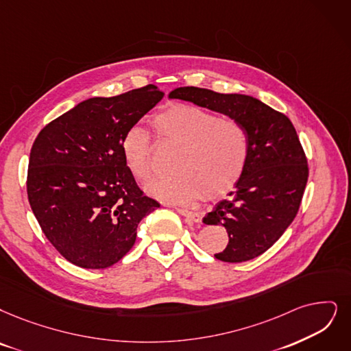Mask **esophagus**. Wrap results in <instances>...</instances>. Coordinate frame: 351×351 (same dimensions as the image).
<instances>
[{"label": "esophagus", "mask_w": 351, "mask_h": 351, "mask_svg": "<svg viewBox=\"0 0 351 351\" xmlns=\"http://www.w3.org/2000/svg\"><path fill=\"white\" fill-rule=\"evenodd\" d=\"M177 212H178L181 216H184V217H186V220H187L189 223H199V221L202 220V217H200V215H199V213L190 212V210H187V208L177 207Z\"/></svg>", "instance_id": "34e87169"}]
</instances>
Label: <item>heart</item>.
<instances>
[{
	"instance_id": "obj_1",
	"label": "heart",
	"mask_w": 351,
	"mask_h": 351,
	"mask_svg": "<svg viewBox=\"0 0 351 351\" xmlns=\"http://www.w3.org/2000/svg\"><path fill=\"white\" fill-rule=\"evenodd\" d=\"M161 143L178 145L174 168L178 171L151 180L145 190L152 197L171 204H190L202 197H217L232 190L245 173L250 156V138L243 123L220 118L213 112L173 105L154 119ZM122 156L131 174L145 181L152 168L149 136L132 127L122 138Z\"/></svg>"
}]
</instances>
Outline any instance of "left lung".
<instances>
[{"mask_svg": "<svg viewBox=\"0 0 351 351\" xmlns=\"http://www.w3.org/2000/svg\"><path fill=\"white\" fill-rule=\"evenodd\" d=\"M168 97L243 123L250 138L245 173L203 223L221 224L229 234V243L216 259L236 263L262 255L295 219L306 186V158L292 122L256 97L241 93L186 86L174 89Z\"/></svg>", "mask_w": 351, "mask_h": 351, "instance_id": "1", "label": "left lung"}]
</instances>
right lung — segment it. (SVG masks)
<instances>
[{
    "label": "right lung",
    "mask_w": 351,
    "mask_h": 351,
    "mask_svg": "<svg viewBox=\"0 0 351 351\" xmlns=\"http://www.w3.org/2000/svg\"><path fill=\"white\" fill-rule=\"evenodd\" d=\"M162 97L154 85L90 97L37 135L29 202L49 242L73 265L104 269L117 263L134 246L139 221L160 207L136 186L121 144Z\"/></svg>",
    "instance_id": "obj_1"
}]
</instances>
